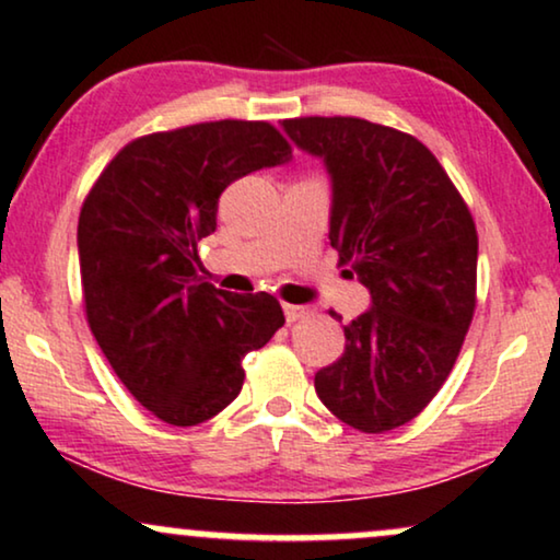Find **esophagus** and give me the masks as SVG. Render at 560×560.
Instances as JSON below:
<instances>
[{"label":"esophagus","mask_w":560,"mask_h":560,"mask_svg":"<svg viewBox=\"0 0 560 560\" xmlns=\"http://www.w3.org/2000/svg\"><path fill=\"white\" fill-rule=\"evenodd\" d=\"M282 312H285L288 324H293V322H299L308 314V306H295V303H285V306H282Z\"/></svg>","instance_id":"1"}]
</instances>
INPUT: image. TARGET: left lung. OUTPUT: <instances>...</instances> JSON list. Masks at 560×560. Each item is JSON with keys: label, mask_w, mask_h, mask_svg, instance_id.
Listing matches in <instances>:
<instances>
[{"label": "left lung", "mask_w": 560, "mask_h": 560, "mask_svg": "<svg viewBox=\"0 0 560 560\" xmlns=\"http://www.w3.org/2000/svg\"><path fill=\"white\" fill-rule=\"evenodd\" d=\"M332 176L329 244L371 291L345 350L316 371L342 423L384 433L410 423L452 374L478 293V231L436 155L412 135L358 116L282 121Z\"/></svg>", "instance_id": "8db88e82"}]
</instances>
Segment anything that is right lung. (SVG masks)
<instances>
[{"instance_id":"1","label":"right lung","mask_w":560,"mask_h":560,"mask_svg":"<svg viewBox=\"0 0 560 560\" xmlns=\"http://www.w3.org/2000/svg\"><path fill=\"white\" fill-rule=\"evenodd\" d=\"M269 121H202L137 137L101 171L80 210L90 332L129 395L163 423L218 416L244 386L241 358L285 324L269 293L197 278L228 184L291 158Z\"/></svg>"}]
</instances>
